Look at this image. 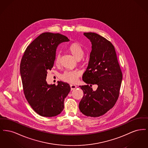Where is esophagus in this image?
Returning <instances> with one entry per match:
<instances>
[{"instance_id": "esophagus-1", "label": "esophagus", "mask_w": 148, "mask_h": 148, "mask_svg": "<svg viewBox=\"0 0 148 148\" xmlns=\"http://www.w3.org/2000/svg\"><path fill=\"white\" fill-rule=\"evenodd\" d=\"M70 86H71V90H74V89H76V88H77V85H76L71 84H70Z\"/></svg>"}]
</instances>
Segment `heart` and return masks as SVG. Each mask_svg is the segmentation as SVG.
Here are the masks:
<instances>
[{"mask_svg":"<svg viewBox=\"0 0 148 148\" xmlns=\"http://www.w3.org/2000/svg\"><path fill=\"white\" fill-rule=\"evenodd\" d=\"M68 50L71 54L77 60L80 59L84 54V50L82 47L77 42H74L71 44L68 47ZM60 56L57 54L55 59V63L58 65L59 63ZM80 75L79 71H64L61 75V79L64 82L74 83L77 81V78Z\"/></svg>","mask_w":148,"mask_h":148,"instance_id":"heart-1","label":"heart"}]
</instances>
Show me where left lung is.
Instances as JSON below:
<instances>
[{
  "instance_id": "left-lung-1",
  "label": "left lung",
  "mask_w": 148,
  "mask_h": 148,
  "mask_svg": "<svg viewBox=\"0 0 148 148\" xmlns=\"http://www.w3.org/2000/svg\"><path fill=\"white\" fill-rule=\"evenodd\" d=\"M92 43L88 65L83 75L88 85L79 86L84 92L79 108L84 115L98 117L115 105L119 95L122 73L113 44L95 33H84ZM98 86L93 91L92 85Z\"/></svg>"
}]
</instances>
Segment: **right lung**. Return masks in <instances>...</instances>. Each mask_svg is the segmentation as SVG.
I'll return each instance as SVG.
<instances>
[{"mask_svg": "<svg viewBox=\"0 0 148 148\" xmlns=\"http://www.w3.org/2000/svg\"><path fill=\"white\" fill-rule=\"evenodd\" d=\"M69 39L59 33H43L31 42L21 59L20 73L25 98L36 113L44 117L58 115L64 109V101L71 91L62 81L48 84V71L53 67L58 46Z\"/></svg>", "mask_w": 148, "mask_h": 148, "instance_id": "obj_1", "label": "right lung"}]
</instances>
